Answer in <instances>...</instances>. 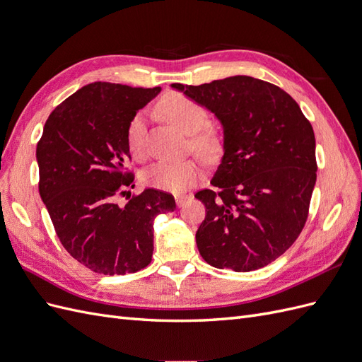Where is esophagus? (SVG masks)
Masks as SVG:
<instances>
[{
  "instance_id": "esophagus-1",
  "label": "esophagus",
  "mask_w": 362,
  "mask_h": 362,
  "mask_svg": "<svg viewBox=\"0 0 362 362\" xmlns=\"http://www.w3.org/2000/svg\"><path fill=\"white\" fill-rule=\"evenodd\" d=\"M187 199H189L187 194H177V196H175V202H177L178 206H182Z\"/></svg>"
}]
</instances>
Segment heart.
<instances>
[{"instance_id":"heart-1","label":"heart","mask_w":362,"mask_h":362,"mask_svg":"<svg viewBox=\"0 0 362 362\" xmlns=\"http://www.w3.org/2000/svg\"><path fill=\"white\" fill-rule=\"evenodd\" d=\"M161 115L184 134L192 136V146L211 154L217 146V139L211 129L205 128L208 117L206 112L190 98L172 93L164 96L158 104ZM146 134V113L139 112L131 117L127 128V144L134 157L144 154ZM202 168L198 160L187 158L178 161H157L144 172V182L148 187L168 193H182L198 182Z\"/></svg>"}]
</instances>
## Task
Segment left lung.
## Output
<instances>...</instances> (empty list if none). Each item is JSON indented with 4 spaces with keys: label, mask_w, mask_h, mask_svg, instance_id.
Returning a JSON list of instances; mask_svg holds the SVG:
<instances>
[{
    "label": "left lung",
    "mask_w": 362,
    "mask_h": 362,
    "mask_svg": "<svg viewBox=\"0 0 362 362\" xmlns=\"http://www.w3.org/2000/svg\"><path fill=\"white\" fill-rule=\"evenodd\" d=\"M170 87L222 127L223 156L210 181L218 190L194 194L206 211L196 231L201 257L234 272L270 264L296 242L308 217L317 180L311 124L287 92L254 76Z\"/></svg>",
    "instance_id": "1"
}]
</instances>
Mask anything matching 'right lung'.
<instances>
[{"label":"right lung","instance_id":"1","mask_svg":"<svg viewBox=\"0 0 362 362\" xmlns=\"http://www.w3.org/2000/svg\"><path fill=\"white\" fill-rule=\"evenodd\" d=\"M161 87L96 81L56 107L37 144L39 193L63 247L101 275L146 267L154 250V221L173 211L172 194L145 189L125 206L117 194L133 182L125 172L131 117Z\"/></svg>","mask_w":362,"mask_h":362}]
</instances>
